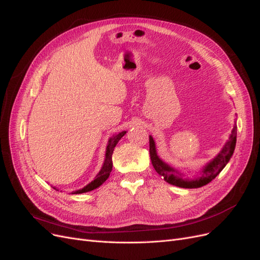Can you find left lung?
<instances>
[{
	"label": "left lung",
	"mask_w": 260,
	"mask_h": 260,
	"mask_svg": "<svg viewBox=\"0 0 260 260\" xmlns=\"http://www.w3.org/2000/svg\"><path fill=\"white\" fill-rule=\"evenodd\" d=\"M235 144H237V124L234 123V127L230 135L229 140L226 141L224 146L222 147L220 153L210 160L205 167L201 171V177L187 180L182 178V174H180L178 170L170 167L168 164L162 161L156 152V145L153 138L149 136V156L153 164V167L157 174L161 176L166 182L184 188H195L206 185L211 180H214L221 170L225 167V165L229 162L230 158L233 155Z\"/></svg>",
	"instance_id": "8db88e82"
}]
</instances>
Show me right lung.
Returning a JSON list of instances; mask_svg holds the SVG:
<instances>
[{
    "label": "right lung",
    "instance_id": "right-lung-1",
    "mask_svg": "<svg viewBox=\"0 0 260 260\" xmlns=\"http://www.w3.org/2000/svg\"><path fill=\"white\" fill-rule=\"evenodd\" d=\"M125 133H127V131H121V132L118 133V135H116L113 138L109 139L107 147H106V154H105V160H104V164H103V167H102V169L96 175L95 179H94L92 182H90L88 185H85L83 188H81V190L73 192V194H80V193L90 192L92 190H95L96 187L101 186L102 184L105 182V181L108 179L109 175H111L112 169H113L112 155H113V152H114V148L117 145L118 141H119L125 135ZM55 190H56V188H55Z\"/></svg>",
    "mask_w": 260,
    "mask_h": 260
}]
</instances>
